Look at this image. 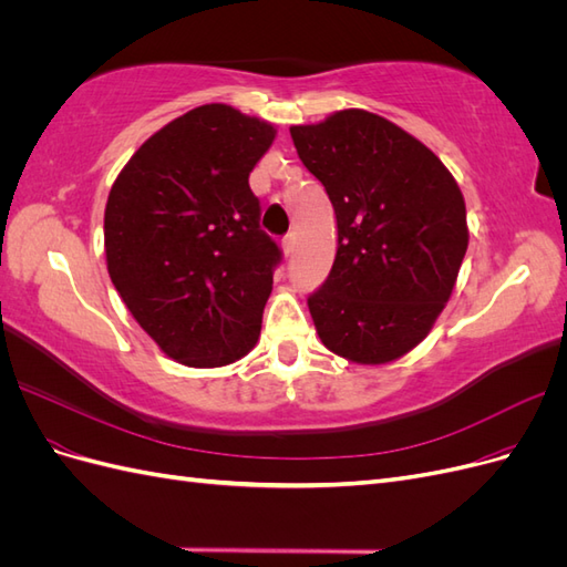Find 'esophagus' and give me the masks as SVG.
Listing matches in <instances>:
<instances>
[{"label":"esophagus","mask_w":567,"mask_h":567,"mask_svg":"<svg viewBox=\"0 0 567 567\" xmlns=\"http://www.w3.org/2000/svg\"><path fill=\"white\" fill-rule=\"evenodd\" d=\"M281 250H284L286 257L293 255V250H296V236H293V234H288V236L284 238V241H281Z\"/></svg>","instance_id":"esophagus-1"}]
</instances>
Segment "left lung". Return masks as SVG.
Instances as JSON below:
<instances>
[{
	"label": "left lung",
	"mask_w": 567,
	"mask_h": 567,
	"mask_svg": "<svg viewBox=\"0 0 567 567\" xmlns=\"http://www.w3.org/2000/svg\"><path fill=\"white\" fill-rule=\"evenodd\" d=\"M290 136L338 221L331 274L307 300L317 333L348 362H394L452 298L468 248L461 188L416 136L362 109L293 125Z\"/></svg>",
	"instance_id": "8db88e82"
}]
</instances>
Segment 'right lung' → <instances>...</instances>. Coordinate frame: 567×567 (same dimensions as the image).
<instances>
[{
  "instance_id": "1",
  "label": "right lung",
  "mask_w": 567,
  "mask_h": 567,
  "mask_svg": "<svg viewBox=\"0 0 567 567\" xmlns=\"http://www.w3.org/2000/svg\"><path fill=\"white\" fill-rule=\"evenodd\" d=\"M274 136L267 120L205 104L151 134L111 186V281L179 364L227 367L260 338L281 250L260 229L248 175Z\"/></svg>"
}]
</instances>
